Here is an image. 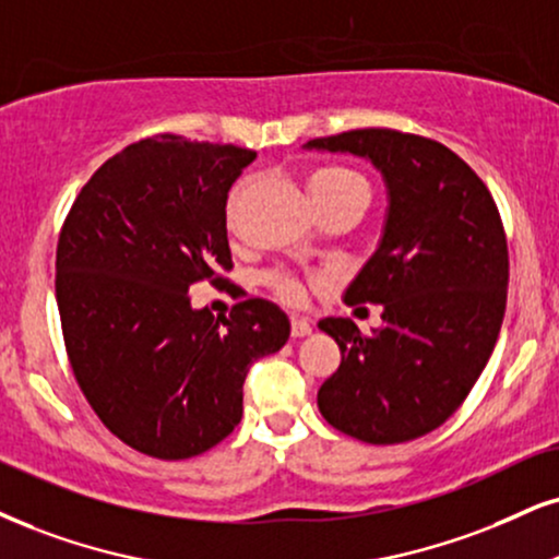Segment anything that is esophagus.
I'll use <instances>...</instances> for the list:
<instances>
[{
  "label": "esophagus",
  "mask_w": 559,
  "mask_h": 559,
  "mask_svg": "<svg viewBox=\"0 0 559 559\" xmlns=\"http://www.w3.org/2000/svg\"><path fill=\"white\" fill-rule=\"evenodd\" d=\"M311 332H313L311 323H308L306 319H300V316H293V321H290V334L293 336H308Z\"/></svg>",
  "instance_id": "1"
}]
</instances>
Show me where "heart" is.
I'll return each instance as SVG.
<instances>
[{"mask_svg":"<svg viewBox=\"0 0 559 559\" xmlns=\"http://www.w3.org/2000/svg\"><path fill=\"white\" fill-rule=\"evenodd\" d=\"M251 183H253L251 176H240L238 181L230 186V191H227V197H225L227 230H236L240 206H243V199L248 191H251ZM308 194H311L319 215H323V212L334 210V206H344V204L365 206L368 204L370 183H368V178H365L362 174H357L355 168L329 163V165H321V168H316L311 178H308ZM264 282H266L269 290L277 295L282 302H290V306L300 302L302 295H306V290H302V282L287 272H269Z\"/></svg>","mask_w":559,"mask_h":559,"instance_id":"obj_1","label":"heart"}]
</instances>
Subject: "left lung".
Segmentation results:
<instances>
[{"instance_id": "1", "label": "left lung", "mask_w": 559, "mask_h": 559, "mask_svg": "<svg viewBox=\"0 0 559 559\" xmlns=\"http://www.w3.org/2000/svg\"><path fill=\"white\" fill-rule=\"evenodd\" d=\"M306 147L368 157L389 186V217L344 302L383 306L362 334L323 319L342 362L319 389L323 419L373 445L406 443L445 423L469 396L508 298V240L481 178L436 140L396 129H353Z\"/></svg>"}]
</instances>
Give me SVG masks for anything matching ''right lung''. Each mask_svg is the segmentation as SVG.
<instances>
[{"label": "right lung", "instance_id": "obj_1", "mask_svg": "<svg viewBox=\"0 0 559 559\" xmlns=\"http://www.w3.org/2000/svg\"><path fill=\"white\" fill-rule=\"evenodd\" d=\"M253 157L147 136L95 170L61 225L57 302L72 373L100 423L153 459L199 456L230 436L251 362L290 336L269 300L215 319L189 298L197 282L227 285L225 197Z\"/></svg>", "mask_w": 559, "mask_h": 559}]
</instances>
